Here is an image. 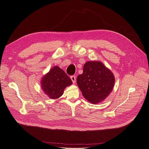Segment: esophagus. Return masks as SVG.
Wrapping results in <instances>:
<instances>
[{
	"label": "esophagus",
	"instance_id": "esophagus-1",
	"mask_svg": "<svg viewBox=\"0 0 149 149\" xmlns=\"http://www.w3.org/2000/svg\"><path fill=\"white\" fill-rule=\"evenodd\" d=\"M71 79L72 81H73V83H76V77H75V76H71Z\"/></svg>",
	"mask_w": 149,
	"mask_h": 149
}]
</instances>
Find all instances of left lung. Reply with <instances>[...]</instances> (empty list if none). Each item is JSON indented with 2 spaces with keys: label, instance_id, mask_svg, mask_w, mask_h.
I'll use <instances>...</instances> for the list:
<instances>
[{
  "label": "left lung",
  "instance_id": "1",
  "mask_svg": "<svg viewBox=\"0 0 149 149\" xmlns=\"http://www.w3.org/2000/svg\"><path fill=\"white\" fill-rule=\"evenodd\" d=\"M76 81L83 96L89 102L97 104L109 95L114 88L115 78L102 63L91 61L84 64L83 73L78 76Z\"/></svg>",
  "mask_w": 149,
  "mask_h": 149
}]
</instances>
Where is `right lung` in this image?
<instances>
[{
    "instance_id": "1",
    "label": "right lung",
    "mask_w": 149,
    "mask_h": 149,
    "mask_svg": "<svg viewBox=\"0 0 149 149\" xmlns=\"http://www.w3.org/2000/svg\"><path fill=\"white\" fill-rule=\"evenodd\" d=\"M71 79L60 67L55 66L41 80L43 91L50 99H58L63 95L65 89L72 84Z\"/></svg>"
}]
</instances>
